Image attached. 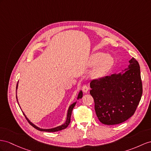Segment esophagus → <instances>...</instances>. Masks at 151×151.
<instances>
[{
  "instance_id": "esophagus-1",
  "label": "esophagus",
  "mask_w": 151,
  "mask_h": 151,
  "mask_svg": "<svg viewBox=\"0 0 151 151\" xmlns=\"http://www.w3.org/2000/svg\"><path fill=\"white\" fill-rule=\"evenodd\" d=\"M88 89H89V88H88V87L87 86H86V85H83L82 87V91L83 92H85V93H87Z\"/></svg>"
}]
</instances>
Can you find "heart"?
I'll return each instance as SVG.
<instances>
[{
	"label": "heart",
	"mask_w": 151,
	"mask_h": 151,
	"mask_svg": "<svg viewBox=\"0 0 151 151\" xmlns=\"http://www.w3.org/2000/svg\"><path fill=\"white\" fill-rule=\"evenodd\" d=\"M113 63V58L109 55H105V53L101 52L92 54L89 64L91 66L96 65L92 71V76L94 78H101L109 71V69L112 66Z\"/></svg>",
	"instance_id": "b5f03b06"
}]
</instances>
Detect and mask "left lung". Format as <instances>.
Here are the masks:
<instances>
[{
	"instance_id": "obj_1",
	"label": "left lung",
	"mask_w": 151,
	"mask_h": 151,
	"mask_svg": "<svg viewBox=\"0 0 151 151\" xmlns=\"http://www.w3.org/2000/svg\"><path fill=\"white\" fill-rule=\"evenodd\" d=\"M124 73L91 81L90 94L99 121L106 125L121 124L132 116L142 95L140 65L132 57Z\"/></svg>"
}]
</instances>
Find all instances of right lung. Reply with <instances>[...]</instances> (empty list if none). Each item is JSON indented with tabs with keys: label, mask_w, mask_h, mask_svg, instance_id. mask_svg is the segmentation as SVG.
<instances>
[{
	"label": "right lung",
	"mask_w": 151,
	"mask_h": 151,
	"mask_svg": "<svg viewBox=\"0 0 151 151\" xmlns=\"http://www.w3.org/2000/svg\"><path fill=\"white\" fill-rule=\"evenodd\" d=\"M17 87H18V84L17 85ZM82 96H83L82 92V91H80V92H79V94H78V98H77V99H79L80 98H82ZM76 103V102H75L74 103H73L72 105H71L70 106H69L68 111L67 119H66V121H65V123L63 124V125L59 126L56 127H54V128H52V129H41V128H40V127H38L36 126L33 124L31 122H30L27 118V117H26L25 115L24 114V115H25L26 119L27 120V121L29 122L30 124L32 126H33L34 128H36V129L39 130V131H47V132H55V131H60V130L64 129L66 128V127L69 126V123H70V121H71V113H72V110L73 109V108L75 107Z\"/></svg>",
	"instance_id": "add662e5"
}]
</instances>
